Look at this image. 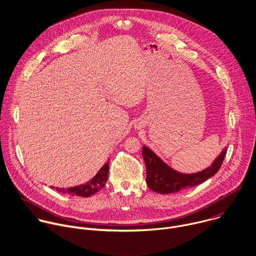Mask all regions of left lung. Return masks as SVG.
I'll return each instance as SVG.
<instances>
[{
	"label": "left lung",
	"instance_id": "1",
	"mask_svg": "<svg viewBox=\"0 0 256 256\" xmlns=\"http://www.w3.org/2000/svg\"><path fill=\"white\" fill-rule=\"evenodd\" d=\"M226 147L216 157L211 166L192 174L180 173L167 165L159 156L146 146L142 148V156L146 165V183L157 193L169 194L203 183L217 173L226 154Z\"/></svg>",
	"mask_w": 256,
	"mask_h": 256
}]
</instances>
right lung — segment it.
<instances>
[{
	"label": "right lung",
	"mask_w": 256,
	"mask_h": 256,
	"mask_svg": "<svg viewBox=\"0 0 256 256\" xmlns=\"http://www.w3.org/2000/svg\"><path fill=\"white\" fill-rule=\"evenodd\" d=\"M108 173H109V162H106L102 166V168L98 171V173L90 181L78 186L67 188V189L58 188V187H56V189L61 193H68L71 195H77L82 197H90L91 195H94L96 192L100 191L105 186L108 180ZM52 188L54 187L52 186Z\"/></svg>",
	"instance_id": "1"
}]
</instances>
